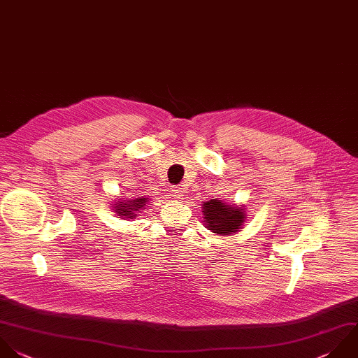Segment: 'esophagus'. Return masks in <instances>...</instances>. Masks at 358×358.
Masks as SVG:
<instances>
[{
  "label": "esophagus",
  "instance_id": "1",
  "mask_svg": "<svg viewBox=\"0 0 358 358\" xmlns=\"http://www.w3.org/2000/svg\"><path fill=\"white\" fill-rule=\"evenodd\" d=\"M171 196H172L175 200H182V199H183V190H182L180 187H172Z\"/></svg>",
  "mask_w": 358,
  "mask_h": 358
}]
</instances>
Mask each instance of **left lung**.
<instances>
[{
	"label": "left lung",
	"mask_w": 358,
	"mask_h": 358,
	"mask_svg": "<svg viewBox=\"0 0 358 358\" xmlns=\"http://www.w3.org/2000/svg\"><path fill=\"white\" fill-rule=\"evenodd\" d=\"M201 210L206 228L220 236L238 234L243 228L246 220V210L243 206H236L218 199L203 201Z\"/></svg>",
	"instance_id": "1"
}]
</instances>
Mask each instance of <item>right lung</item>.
I'll list each match as a JSON object with an SVG mask.
<instances>
[{
  "label": "right lung",
  "mask_w": 358,
  "mask_h": 358,
  "mask_svg": "<svg viewBox=\"0 0 358 358\" xmlns=\"http://www.w3.org/2000/svg\"><path fill=\"white\" fill-rule=\"evenodd\" d=\"M150 201L148 197H137V199H130V200H115L113 210L116 213V215H119V218L123 220H134L138 217V214L141 213V210H144L145 204Z\"/></svg>",
  "instance_id": "right-lung-1"
}]
</instances>
